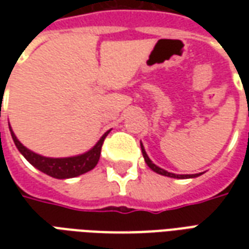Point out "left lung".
Returning a JSON list of instances; mask_svg holds the SVG:
<instances>
[{"label":"left lung","instance_id":"obj_1","mask_svg":"<svg viewBox=\"0 0 249 249\" xmlns=\"http://www.w3.org/2000/svg\"><path fill=\"white\" fill-rule=\"evenodd\" d=\"M140 145H141V152H142V156H144V160H145L146 165L151 168L153 172L159 173V175H162V176H168V178H197V176H200V175H203V173H195V175H176V173L168 172V171H165V169L157 167L156 164H153L151 159H149L148 155H146L145 149H144V145H142L141 142H140Z\"/></svg>","mask_w":249,"mask_h":249}]
</instances>
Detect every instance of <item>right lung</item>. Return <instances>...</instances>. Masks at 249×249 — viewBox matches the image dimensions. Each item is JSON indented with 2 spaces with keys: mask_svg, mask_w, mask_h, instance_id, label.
<instances>
[{
  "mask_svg": "<svg viewBox=\"0 0 249 249\" xmlns=\"http://www.w3.org/2000/svg\"><path fill=\"white\" fill-rule=\"evenodd\" d=\"M9 129H10L12 139H13L14 144L17 146L19 153L38 171L46 173L48 176H52L54 178H77L80 175H84V173L92 171L93 168L97 165L98 160H100V155H101V146H103L105 137L109 133V130L105 132L101 136V139L96 142V145L90 148L85 153H81V155L71 157H45L36 153V152L30 151L26 146L22 145L17 139V136L14 135L12 126H9Z\"/></svg>",
  "mask_w": 249,
  "mask_h": 249,
  "instance_id": "add662e5",
  "label": "right lung"
}]
</instances>
